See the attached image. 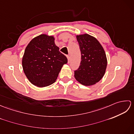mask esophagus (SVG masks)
<instances>
[{"mask_svg": "<svg viewBox=\"0 0 134 134\" xmlns=\"http://www.w3.org/2000/svg\"><path fill=\"white\" fill-rule=\"evenodd\" d=\"M67 59H68V63H70V56H69V55H67Z\"/></svg>", "mask_w": 134, "mask_h": 134, "instance_id": "1", "label": "esophagus"}]
</instances>
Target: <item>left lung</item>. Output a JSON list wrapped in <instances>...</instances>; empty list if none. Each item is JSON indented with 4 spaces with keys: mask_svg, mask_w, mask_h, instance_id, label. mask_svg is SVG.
<instances>
[{
    "mask_svg": "<svg viewBox=\"0 0 134 134\" xmlns=\"http://www.w3.org/2000/svg\"><path fill=\"white\" fill-rule=\"evenodd\" d=\"M81 53V61L74 76L79 83L90 86L103 77L107 66L106 54L96 38L87 34L76 36Z\"/></svg>",
    "mask_w": 134,
    "mask_h": 134,
    "instance_id": "8db88e82",
    "label": "left lung"
}]
</instances>
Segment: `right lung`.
<instances>
[{
    "mask_svg": "<svg viewBox=\"0 0 134 134\" xmlns=\"http://www.w3.org/2000/svg\"><path fill=\"white\" fill-rule=\"evenodd\" d=\"M52 36L41 35L27 45L22 58V67L33 85L45 87L53 83L60 71L67 63L66 56L59 51Z\"/></svg>",
    "mask_w": 134,
    "mask_h": 134,
    "instance_id": "1",
    "label": "right lung"
}]
</instances>
